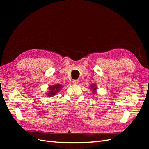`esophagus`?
<instances>
[{
    "label": "esophagus",
    "mask_w": 149,
    "mask_h": 149,
    "mask_svg": "<svg viewBox=\"0 0 149 149\" xmlns=\"http://www.w3.org/2000/svg\"><path fill=\"white\" fill-rule=\"evenodd\" d=\"M73 83L74 84H77L79 83V80H73Z\"/></svg>",
    "instance_id": "34e87169"
}]
</instances>
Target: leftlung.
Masks as SVG:
<instances>
[{
	"label": "left lung",
	"instance_id": "left-lung-1",
	"mask_svg": "<svg viewBox=\"0 0 149 149\" xmlns=\"http://www.w3.org/2000/svg\"><path fill=\"white\" fill-rule=\"evenodd\" d=\"M90 89H92L93 90V94H96V90L97 89V86H96V84H91V86H90Z\"/></svg>",
	"mask_w": 149,
	"mask_h": 149
}]
</instances>
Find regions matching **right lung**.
<instances>
[{"instance_id": "obj_1", "label": "right lung", "mask_w": 149, "mask_h": 149, "mask_svg": "<svg viewBox=\"0 0 149 149\" xmlns=\"http://www.w3.org/2000/svg\"><path fill=\"white\" fill-rule=\"evenodd\" d=\"M61 88H62V85L60 84H56L55 85L49 86L48 87V89H49L48 93L47 94V96L49 97H52L53 96L56 95L57 93L59 92V91Z\"/></svg>"}]
</instances>
